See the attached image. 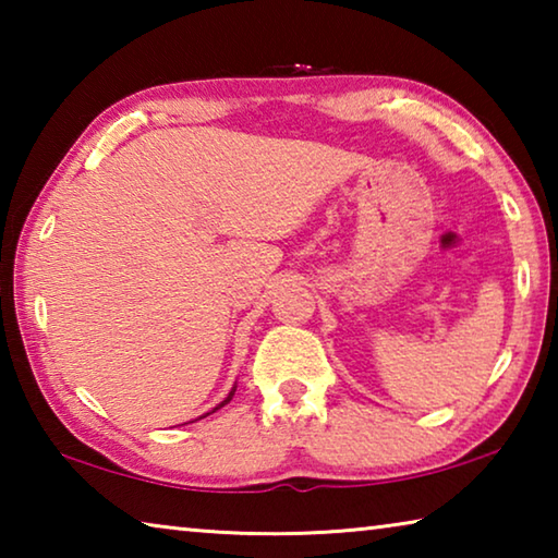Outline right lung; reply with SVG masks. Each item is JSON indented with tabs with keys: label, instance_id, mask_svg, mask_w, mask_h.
Listing matches in <instances>:
<instances>
[{
	"label": "right lung",
	"instance_id": "add662e5",
	"mask_svg": "<svg viewBox=\"0 0 558 558\" xmlns=\"http://www.w3.org/2000/svg\"><path fill=\"white\" fill-rule=\"evenodd\" d=\"M233 393H235V384H233V389L229 391V396H226V399H223V401H221L219 405H216V409H211L209 413H216V411H219V409H223V405H226V403H229V401L233 399ZM209 413H206V415H209ZM206 415H199V418H206Z\"/></svg>",
	"mask_w": 558,
	"mask_h": 558
}]
</instances>
